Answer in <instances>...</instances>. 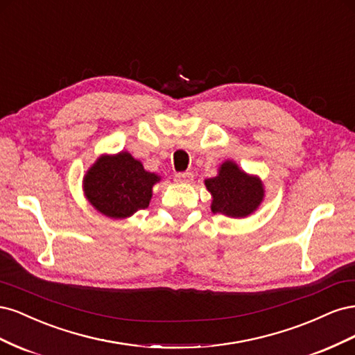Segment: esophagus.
<instances>
[{"label": "esophagus", "mask_w": 355, "mask_h": 355, "mask_svg": "<svg viewBox=\"0 0 355 355\" xmlns=\"http://www.w3.org/2000/svg\"><path fill=\"white\" fill-rule=\"evenodd\" d=\"M192 178H194V175L191 171H180V173L175 175V180L180 182V184H188V182L192 180Z\"/></svg>", "instance_id": "1"}]
</instances>
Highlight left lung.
<instances>
[{
  "instance_id": "1",
  "label": "left lung",
  "mask_w": 355,
  "mask_h": 355,
  "mask_svg": "<svg viewBox=\"0 0 355 355\" xmlns=\"http://www.w3.org/2000/svg\"><path fill=\"white\" fill-rule=\"evenodd\" d=\"M213 196L211 211L232 218H244L253 213L263 198L261 180L245 175L232 161H225L219 175L206 180Z\"/></svg>"
}]
</instances>
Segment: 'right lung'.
I'll list each match as a JSON object with an SVG mask.
<instances>
[{"label":"right lung","mask_w":355,"mask_h":355,"mask_svg":"<svg viewBox=\"0 0 355 355\" xmlns=\"http://www.w3.org/2000/svg\"><path fill=\"white\" fill-rule=\"evenodd\" d=\"M159 178L149 173L128 153L101 157L84 176V192L105 216L121 219L149 206L153 185Z\"/></svg>","instance_id":"right-lung-1"}]
</instances>
